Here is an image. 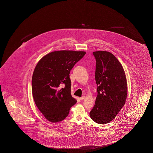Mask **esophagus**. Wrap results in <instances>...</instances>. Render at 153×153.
Returning <instances> with one entry per match:
<instances>
[{
  "label": "esophagus",
  "instance_id": "34e87169",
  "mask_svg": "<svg viewBox=\"0 0 153 153\" xmlns=\"http://www.w3.org/2000/svg\"><path fill=\"white\" fill-rule=\"evenodd\" d=\"M85 98V96H82V97H81L79 99H80V100H81V101H82V100H83Z\"/></svg>",
  "mask_w": 153,
  "mask_h": 153
}]
</instances>
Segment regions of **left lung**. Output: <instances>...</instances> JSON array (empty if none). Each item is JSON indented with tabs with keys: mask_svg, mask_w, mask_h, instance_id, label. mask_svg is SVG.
Returning <instances> with one entry per match:
<instances>
[{
	"mask_svg": "<svg viewBox=\"0 0 153 153\" xmlns=\"http://www.w3.org/2000/svg\"><path fill=\"white\" fill-rule=\"evenodd\" d=\"M93 54L98 94L90 115L96 123L104 124L114 119L125 104L127 79L122 65L112 53L98 51Z\"/></svg>",
	"mask_w": 153,
	"mask_h": 153,
	"instance_id": "1",
	"label": "left lung"
}]
</instances>
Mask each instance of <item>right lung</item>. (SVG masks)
Listing matches in <instances>:
<instances>
[{"instance_id":"1","label":"right lung","mask_w":153,"mask_h":153,"mask_svg":"<svg viewBox=\"0 0 153 153\" xmlns=\"http://www.w3.org/2000/svg\"><path fill=\"white\" fill-rule=\"evenodd\" d=\"M85 54L84 51H53L44 56L35 68L31 82L34 100L50 122L63 120L77 102L71 96L70 73ZM62 84L64 87L61 88Z\"/></svg>"}]
</instances>
